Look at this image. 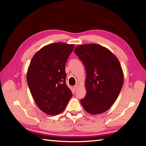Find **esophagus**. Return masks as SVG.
<instances>
[{"instance_id": "34e87169", "label": "esophagus", "mask_w": 146, "mask_h": 146, "mask_svg": "<svg viewBox=\"0 0 146 146\" xmlns=\"http://www.w3.org/2000/svg\"><path fill=\"white\" fill-rule=\"evenodd\" d=\"M78 86L76 85H75V86H74L73 87V89H74V91H76V90H78Z\"/></svg>"}]
</instances>
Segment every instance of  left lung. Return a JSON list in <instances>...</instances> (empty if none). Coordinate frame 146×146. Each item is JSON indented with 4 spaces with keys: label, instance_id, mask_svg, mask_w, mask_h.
Instances as JSON below:
<instances>
[{
    "label": "left lung",
    "instance_id": "left-lung-1",
    "mask_svg": "<svg viewBox=\"0 0 146 146\" xmlns=\"http://www.w3.org/2000/svg\"><path fill=\"white\" fill-rule=\"evenodd\" d=\"M74 53L83 62L87 74V94L81 104L91 114L104 113L111 108L122 88L120 62L109 50L98 44L79 45Z\"/></svg>",
    "mask_w": 146,
    "mask_h": 146
}]
</instances>
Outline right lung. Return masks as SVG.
<instances>
[{
	"mask_svg": "<svg viewBox=\"0 0 146 146\" xmlns=\"http://www.w3.org/2000/svg\"><path fill=\"white\" fill-rule=\"evenodd\" d=\"M74 45L64 42L42 47L32 57L27 83L37 107L49 115L63 112L72 93L66 84L65 64Z\"/></svg>",
	"mask_w": 146,
	"mask_h": 146,
	"instance_id": "right-lung-1",
	"label": "right lung"
}]
</instances>
